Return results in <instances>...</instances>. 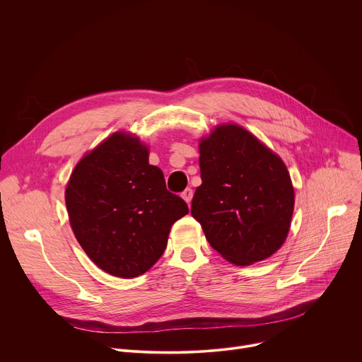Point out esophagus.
<instances>
[{"label":"esophagus","instance_id":"obj_1","mask_svg":"<svg viewBox=\"0 0 362 362\" xmlns=\"http://www.w3.org/2000/svg\"><path fill=\"white\" fill-rule=\"evenodd\" d=\"M182 197L185 199V202H186L187 204H190V202H192V197H193V190H192L190 187L185 189V192L182 193Z\"/></svg>","mask_w":362,"mask_h":362}]
</instances>
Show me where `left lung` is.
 <instances>
[{
  "mask_svg": "<svg viewBox=\"0 0 362 362\" xmlns=\"http://www.w3.org/2000/svg\"><path fill=\"white\" fill-rule=\"evenodd\" d=\"M202 185L192 216L228 262L247 267L285 243L295 190L278 154L236 123H221L199 140Z\"/></svg>",
  "mask_w": 362,
  "mask_h": 362,
  "instance_id": "obj_1",
  "label": "left lung"
}]
</instances>
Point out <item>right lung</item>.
<instances>
[{
	"mask_svg": "<svg viewBox=\"0 0 362 362\" xmlns=\"http://www.w3.org/2000/svg\"><path fill=\"white\" fill-rule=\"evenodd\" d=\"M69 221L83 250L109 275L132 279L163 255L172 225L189 214L148 165V146L116 132L87 151L66 186Z\"/></svg>",
	"mask_w": 362,
	"mask_h": 362,
	"instance_id": "add662e5",
	"label": "right lung"
}]
</instances>
